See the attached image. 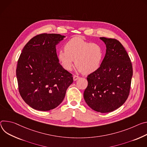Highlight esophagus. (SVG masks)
Here are the masks:
<instances>
[{"instance_id":"esophagus-1","label":"esophagus","mask_w":147,"mask_h":147,"mask_svg":"<svg viewBox=\"0 0 147 147\" xmlns=\"http://www.w3.org/2000/svg\"><path fill=\"white\" fill-rule=\"evenodd\" d=\"M79 78V77L78 76H76V75H74V76H73V79H74V81L77 80Z\"/></svg>"}]
</instances>
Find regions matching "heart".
<instances>
[{
	"instance_id": "heart-1",
	"label": "heart",
	"mask_w": 147,
	"mask_h": 147,
	"mask_svg": "<svg viewBox=\"0 0 147 147\" xmlns=\"http://www.w3.org/2000/svg\"><path fill=\"white\" fill-rule=\"evenodd\" d=\"M64 50L58 53L57 58L65 70L71 71L75 63L78 72L88 75L96 71L100 67L103 53L98 44L90 43L76 37L66 43Z\"/></svg>"
}]
</instances>
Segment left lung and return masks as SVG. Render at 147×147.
Masks as SVG:
<instances>
[{"instance_id":"8db88e82","label":"left lung","mask_w":147,"mask_h":147,"mask_svg":"<svg viewBox=\"0 0 147 147\" xmlns=\"http://www.w3.org/2000/svg\"><path fill=\"white\" fill-rule=\"evenodd\" d=\"M106 47L100 68L88 76L84 97L93 110L109 113L121 106L128 98L133 76L129 57L117 40L100 37Z\"/></svg>"}]
</instances>
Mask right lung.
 <instances>
[{
  "mask_svg": "<svg viewBox=\"0 0 147 147\" xmlns=\"http://www.w3.org/2000/svg\"><path fill=\"white\" fill-rule=\"evenodd\" d=\"M65 37L59 34H39L23 49L16 76L22 99L32 109H55L73 82L72 74L61 67L57 58L56 46Z\"/></svg>",
  "mask_w": 147,
  "mask_h": 147,
  "instance_id": "obj_1",
  "label": "right lung"
}]
</instances>
